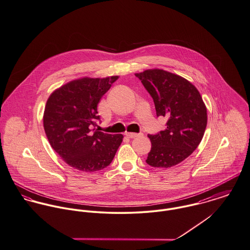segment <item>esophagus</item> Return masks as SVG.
<instances>
[{
    "instance_id": "1",
    "label": "esophagus",
    "mask_w": 250,
    "mask_h": 250,
    "mask_svg": "<svg viewBox=\"0 0 250 250\" xmlns=\"http://www.w3.org/2000/svg\"><path fill=\"white\" fill-rule=\"evenodd\" d=\"M125 136H127V137H129V138H136V137H138V136H142V134H135V133H126V134H125Z\"/></svg>"
}]
</instances>
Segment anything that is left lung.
Returning a JSON list of instances; mask_svg holds the SVG:
<instances>
[{
  "label": "left lung",
  "mask_w": 250,
  "mask_h": 250,
  "mask_svg": "<svg viewBox=\"0 0 250 250\" xmlns=\"http://www.w3.org/2000/svg\"><path fill=\"white\" fill-rule=\"evenodd\" d=\"M152 96L157 116L168 120L166 129L148 135L152 148L146 159L152 167L169 168L187 159L199 146L207 124V111L194 85L163 69L136 73Z\"/></svg>",
  "instance_id": "8db88e82"
}]
</instances>
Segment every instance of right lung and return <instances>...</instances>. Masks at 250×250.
<instances>
[{
    "label": "right lung",
    "mask_w": 250,
    "mask_h": 250,
    "mask_svg": "<svg viewBox=\"0 0 250 250\" xmlns=\"http://www.w3.org/2000/svg\"><path fill=\"white\" fill-rule=\"evenodd\" d=\"M118 76L73 80L53 91L44 113V129L52 149L69 166L87 173L113 161L122 135H109L95 127L97 104Z\"/></svg>",
    "instance_id": "1"
}]
</instances>
